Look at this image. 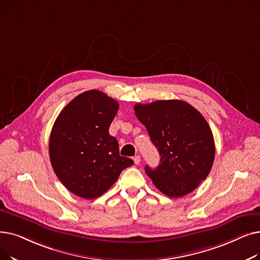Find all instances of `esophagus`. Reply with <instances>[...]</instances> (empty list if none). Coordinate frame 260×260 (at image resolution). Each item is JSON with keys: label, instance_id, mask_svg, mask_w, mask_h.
<instances>
[{"label": "esophagus", "instance_id": "esophagus-1", "mask_svg": "<svg viewBox=\"0 0 260 260\" xmlns=\"http://www.w3.org/2000/svg\"><path fill=\"white\" fill-rule=\"evenodd\" d=\"M133 159H134V162L136 164V165H139V164H140V160H141L139 155H136V156H135V157L133 158Z\"/></svg>", "mask_w": 260, "mask_h": 260}]
</instances>
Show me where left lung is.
I'll list each match as a JSON object with an SVG mask.
<instances>
[{"label":"left lung","instance_id":"1","mask_svg":"<svg viewBox=\"0 0 260 260\" xmlns=\"http://www.w3.org/2000/svg\"><path fill=\"white\" fill-rule=\"evenodd\" d=\"M134 109L160 155L158 167L145 166V173L168 197L192 192L209 174L216 152L205 118L179 100L136 104Z\"/></svg>","mask_w":260,"mask_h":260}]
</instances>
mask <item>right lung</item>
I'll return each mask as SVG.
<instances>
[{
  "label": "right lung",
  "instance_id": "right-lung-1",
  "mask_svg": "<svg viewBox=\"0 0 260 260\" xmlns=\"http://www.w3.org/2000/svg\"><path fill=\"white\" fill-rule=\"evenodd\" d=\"M119 103L99 90L74 98L56 119L50 136V160L62 185L75 196L95 199L134 165L120 156L118 140L109 135Z\"/></svg>",
  "mask_w": 260,
  "mask_h": 260
}]
</instances>
